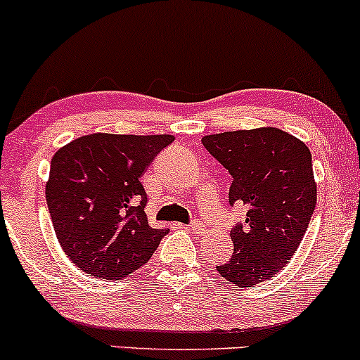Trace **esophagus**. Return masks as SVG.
Segmentation results:
<instances>
[{"label":"esophagus","mask_w":360,"mask_h":360,"mask_svg":"<svg viewBox=\"0 0 360 360\" xmlns=\"http://www.w3.org/2000/svg\"><path fill=\"white\" fill-rule=\"evenodd\" d=\"M189 228H191L194 233H202V231H205L206 226L201 221H193L191 224H189Z\"/></svg>","instance_id":"obj_1"}]
</instances>
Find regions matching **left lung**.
<instances>
[{
  "mask_svg": "<svg viewBox=\"0 0 360 360\" xmlns=\"http://www.w3.org/2000/svg\"><path fill=\"white\" fill-rule=\"evenodd\" d=\"M233 176L229 205L246 207L231 231L233 257L216 266L236 287H253L288 263L317 205L310 149L276 127L211 134L201 139Z\"/></svg>",
  "mask_w": 360,
  "mask_h": 360,
  "instance_id": "left-lung-1",
  "label": "left lung"
}]
</instances>
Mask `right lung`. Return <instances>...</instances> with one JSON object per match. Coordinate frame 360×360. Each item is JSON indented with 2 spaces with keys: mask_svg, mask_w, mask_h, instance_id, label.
Wrapping results in <instances>:
<instances>
[{
  "mask_svg": "<svg viewBox=\"0 0 360 360\" xmlns=\"http://www.w3.org/2000/svg\"><path fill=\"white\" fill-rule=\"evenodd\" d=\"M172 141L97 132L55 153L46 205L60 246L85 274L120 280L153 257L167 229L147 223L141 177Z\"/></svg>",
  "mask_w": 360,
  "mask_h": 360,
  "instance_id": "add662e5",
  "label": "right lung"
}]
</instances>
